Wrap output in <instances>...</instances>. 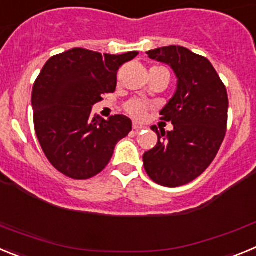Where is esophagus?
<instances>
[{
  "label": "esophagus",
  "instance_id": "34e87169",
  "mask_svg": "<svg viewBox=\"0 0 256 256\" xmlns=\"http://www.w3.org/2000/svg\"><path fill=\"white\" fill-rule=\"evenodd\" d=\"M144 126H142V124L137 123V122H134V123H133V130H134L136 132H140V130H144Z\"/></svg>",
  "mask_w": 256,
  "mask_h": 256
}]
</instances>
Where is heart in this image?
<instances>
[{
  "label": "heart",
  "mask_w": 256,
  "mask_h": 256,
  "mask_svg": "<svg viewBox=\"0 0 256 256\" xmlns=\"http://www.w3.org/2000/svg\"><path fill=\"white\" fill-rule=\"evenodd\" d=\"M126 112H130L132 116L141 119V118H144V115H146V112H148V105L140 100H132L126 104Z\"/></svg>",
  "instance_id": "b5f03b06"
}]
</instances>
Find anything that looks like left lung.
Returning <instances> with one entry per match:
<instances>
[{"label":"left lung","instance_id":"left-lung-1","mask_svg":"<svg viewBox=\"0 0 256 256\" xmlns=\"http://www.w3.org/2000/svg\"><path fill=\"white\" fill-rule=\"evenodd\" d=\"M148 58L172 68L177 90L160 112L173 130H151L158 144L144 154L148 177L165 187L190 183L212 164L227 128L228 96L212 62L182 46L151 50Z\"/></svg>","mask_w":256,"mask_h":256}]
</instances>
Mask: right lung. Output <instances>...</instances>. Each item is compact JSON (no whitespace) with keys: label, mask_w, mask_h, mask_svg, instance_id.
Masks as SVG:
<instances>
[{"label":"right lung","mask_w":256,"mask_h":256,"mask_svg":"<svg viewBox=\"0 0 256 256\" xmlns=\"http://www.w3.org/2000/svg\"><path fill=\"white\" fill-rule=\"evenodd\" d=\"M137 55L72 48L52 56L40 70L32 92L36 134L48 162L66 177L88 180L100 173L115 144L132 130L126 115L105 120L92 116V108L115 91L119 68Z\"/></svg>","instance_id":"add662e5"}]
</instances>
